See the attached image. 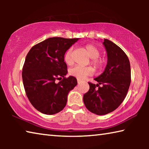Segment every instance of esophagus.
<instances>
[{
    "instance_id": "34e87169",
    "label": "esophagus",
    "mask_w": 149,
    "mask_h": 149,
    "mask_svg": "<svg viewBox=\"0 0 149 149\" xmlns=\"http://www.w3.org/2000/svg\"><path fill=\"white\" fill-rule=\"evenodd\" d=\"M81 81L79 79H77V83H78V84H80Z\"/></svg>"
}]
</instances>
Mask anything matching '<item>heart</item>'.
Segmentation results:
<instances>
[{"mask_svg":"<svg viewBox=\"0 0 149 149\" xmlns=\"http://www.w3.org/2000/svg\"><path fill=\"white\" fill-rule=\"evenodd\" d=\"M85 49L87 50L89 56L91 58V62L95 66L99 68L102 65L104 61L99 57L100 55V50L95 45L89 44L85 45ZM64 62L68 65H72L74 62V56H73V48L70 47L65 52L64 56ZM93 68L91 67H83L79 65H76L70 70L69 73L72 76L78 78V79H84L88 75H91L93 74Z\"/></svg>","mask_w":149,"mask_h":149,"instance_id":"obj_1","label":"heart"}]
</instances>
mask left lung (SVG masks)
Listing matches in <instances>:
<instances>
[{"label":"left lung","mask_w":149,"mask_h":149,"mask_svg":"<svg viewBox=\"0 0 149 149\" xmlns=\"http://www.w3.org/2000/svg\"><path fill=\"white\" fill-rule=\"evenodd\" d=\"M103 44L107 52V67L95 78L99 84L89 82V90L84 95L85 107L97 115L116 109L125 99L131 84L130 63L124 51L108 39H105Z\"/></svg>","instance_id":"1"}]
</instances>
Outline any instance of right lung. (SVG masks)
<instances>
[{"label":"right lung","mask_w":149,"mask_h":149,"mask_svg":"<svg viewBox=\"0 0 149 149\" xmlns=\"http://www.w3.org/2000/svg\"><path fill=\"white\" fill-rule=\"evenodd\" d=\"M78 39L50 37L34 45L27 53L22 79L27 98L40 112L52 115L62 110L68 93L77 85L75 77H65L68 70L64 56Z\"/></svg>","instance_id":"right-lung-1"}]
</instances>
